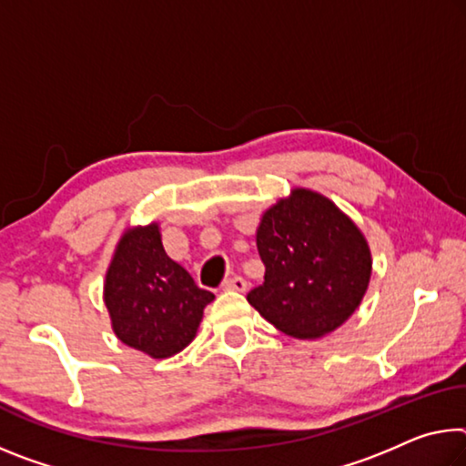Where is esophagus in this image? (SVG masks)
<instances>
[{"mask_svg": "<svg viewBox=\"0 0 466 466\" xmlns=\"http://www.w3.org/2000/svg\"><path fill=\"white\" fill-rule=\"evenodd\" d=\"M224 290H234V292H245L247 290V279L242 276H232L228 278L224 284H221Z\"/></svg>", "mask_w": 466, "mask_h": 466, "instance_id": "esophagus-1", "label": "esophagus"}]
</instances>
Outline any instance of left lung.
<instances>
[{
	"instance_id": "8db88e82",
	"label": "left lung",
	"mask_w": 466,
	"mask_h": 466,
	"mask_svg": "<svg viewBox=\"0 0 466 466\" xmlns=\"http://www.w3.org/2000/svg\"><path fill=\"white\" fill-rule=\"evenodd\" d=\"M265 282L247 300L279 331L319 338L357 311L371 278V250L357 224L315 190L294 188L257 228Z\"/></svg>"
}]
</instances>
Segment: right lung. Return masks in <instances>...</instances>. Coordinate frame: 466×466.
<instances>
[{"label": "right lung", "mask_w": 466, "mask_h": 466, "mask_svg": "<svg viewBox=\"0 0 466 466\" xmlns=\"http://www.w3.org/2000/svg\"><path fill=\"white\" fill-rule=\"evenodd\" d=\"M213 299L169 259L155 221L122 234L106 273L103 300L114 334L130 349L153 359L174 357L193 342L203 309Z\"/></svg>", "instance_id": "1"}]
</instances>
